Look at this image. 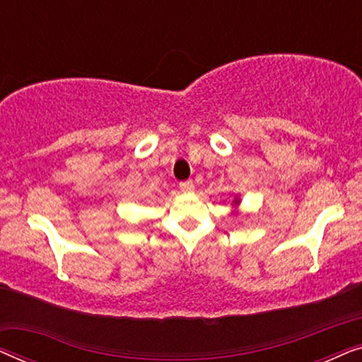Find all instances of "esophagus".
I'll list each match as a JSON object with an SVG mask.
<instances>
[{
	"label": "esophagus",
	"mask_w": 362,
	"mask_h": 362,
	"mask_svg": "<svg viewBox=\"0 0 362 362\" xmlns=\"http://www.w3.org/2000/svg\"><path fill=\"white\" fill-rule=\"evenodd\" d=\"M180 189L185 191V192H191L192 189H194V182H192V181H182V182H180Z\"/></svg>",
	"instance_id": "esophagus-1"
}]
</instances>
